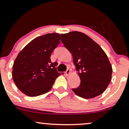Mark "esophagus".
<instances>
[{"label": "esophagus", "instance_id": "esophagus-1", "mask_svg": "<svg viewBox=\"0 0 129 129\" xmlns=\"http://www.w3.org/2000/svg\"><path fill=\"white\" fill-rule=\"evenodd\" d=\"M66 75H67V76H70V75L71 74V71H70V70L68 69L67 70L66 72Z\"/></svg>", "mask_w": 129, "mask_h": 129}]
</instances>
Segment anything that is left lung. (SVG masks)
Wrapping results in <instances>:
<instances>
[{"instance_id": "1", "label": "left lung", "mask_w": 129, "mask_h": 129, "mask_svg": "<svg viewBox=\"0 0 129 129\" xmlns=\"http://www.w3.org/2000/svg\"><path fill=\"white\" fill-rule=\"evenodd\" d=\"M61 42L73 55L80 84L73 91L84 99L102 94L110 84L112 68L108 56L97 43L85 34H61Z\"/></svg>"}]
</instances>
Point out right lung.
<instances>
[{
    "label": "right lung",
    "instance_id": "right-lung-1",
    "mask_svg": "<svg viewBox=\"0 0 129 129\" xmlns=\"http://www.w3.org/2000/svg\"><path fill=\"white\" fill-rule=\"evenodd\" d=\"M60 40L59 34H46L33 39L19 52L13 64L12 79L21 92L30 97L45 94L63 74L57 71L58 63L50 58Z\"/></svg>",
    "mask_w": 129,
    "mask_h": 129
}]
</instances>
